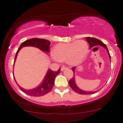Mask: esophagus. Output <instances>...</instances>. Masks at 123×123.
<instances>
[{
	"label": "esophagus",
	"instance_id": "34e87169",
	"mask_svg": "<svg viewBox=\"0 0 123 123\" xmlns=\"http://www.w3.org/2000/svg\"><path fill=\"white\" fill-rule=\"evenodd\" d=\"M66 69H68V68L66 66H62V67H61V70L62 71H64V70H66Z\"/></svg>",
	"mask_w": 123,
	"mask_h": 123
}]
</instances>
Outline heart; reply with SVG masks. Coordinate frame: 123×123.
Here are the masks:
<instances>
[{"instance_id":"obj_1","label":"heart","mask_w":123,"mask_h":123,"mask_svg":"<svg viewBox=\"0 0 123 123\" xmlns=\"http://www.w3.org/2000/svg\"><path fill=\"white\" fill-rule=\"evenodd\" d=\"M89 50L86 41L78 40L69 43H60L55 45L53 55L55 60L68 62L70 65H79L86 56Z\"/></svg>"}]
</instances>
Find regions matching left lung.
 <instances>
[{"label": "left lung", "instance_id": "1", "mask_svg": "<svg viewBox=\"0 0 123 123\" xmlns=\"http://www.w3.org/2000/svg\"><path fill=\"white\" fill-rule=\"evenodd\" d=\"M86 41L88 42V43H89L90 48H91L92 47H93L94 46H96V45H101V46L104 47V48H105L106 50H107L108 53H109L110 60V62H111V56H110V53H109V50H108V49L107 48V46H106V45L104 43H103L102 42H101V40H98V39L94 38V37H86ZM75 67H74V68H72V70H73V71H74V72H75ZM75 76H74V75L73 78H72L71 79H70V80L68 81V84H69L70 87L72 88V89H73L74 92H75L76 93H78V94H94V93L97 92V91H96V92H86V91H83V90L80 89V88H79L78 86H76V84H75Z\"/></svg>", "mask_w": 123, "mask_h": 123}]
</instances>
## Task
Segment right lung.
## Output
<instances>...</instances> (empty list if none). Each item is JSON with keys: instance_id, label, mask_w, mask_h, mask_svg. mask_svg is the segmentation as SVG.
<instances>
[{"instance_id": "right-lung-1", "label": "right lung", "mask_w": 123, "mask_h": 123, "mask_svg": "<svg viewBox=\"0 0 123 123\" xmlns=\"http://www.w3.org/2000/svg\"><path fill=\"white\" fill-rule=\"evenodd\" d=\"M50 44V41L43 39L32 38L25 41L24 42H23L21 44L19 47L18 49L17 50V52H16L15 58H14V62H15L16 57H17L18 52L19 50H20V49L22 48L23 47H35L39 48L40 49L43 50V51L49 52V51ZM60 71L61 68H59V69L57 71H53L50 69L47 72L46 76L44 78V79L43 83L38 87L36 88L35 89L31 90H26L25 89H23V88L20 87L18 85H17L19 88V89L23 92L26 93V94L30 96H34V97H40V96H43L44 95L47 94L49 92H50L54 86L55 77L60 73Z\"/></svg>"}]
</instances>
